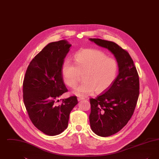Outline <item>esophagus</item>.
Segmentation results:
<instances>
[{
  "mask_svg": "<svg viewBox=\"0 0 159 159\" xmlns=\"http://www.w3.org/2000/svg\"><path fill=\"white\" fill-rule=\"evenodd\" d=\"M84 98H81V97H78L77 98V100H78V101H82V100H84Z\"/></svg>",
  "mask_w": 159,
  "mask_h": 159,
  "instance_id": "esophagus-1",
  "label": "esophagus"
}]
</instances>
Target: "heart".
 <instances>
[{
    "label": "heart",
    "mask_w": 159,
    "mask_h": 159,
    "mask_svg": "<svg viewBox=\"0 0 159 159\" xmlns=\"http://www.w3.org/2000/svg\"><path fill=\"white\" fill-rule=\"evenodd\" d=\"M75 63L68 60L64 61L61 73L64 82L70 88L75 87L80 75H83L84 82L73 92L80 97L89 95L95 91L97 93L106 91L113 83L119 70L117 61L95 49L77 52Z\"/></svg>",
    "instance_id": "obj_1"
}]
</instances>
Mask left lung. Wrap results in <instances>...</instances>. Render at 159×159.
I'll list each match as a JSON object with an SVG mask.
<instances>
[{"mask_svg": "<svg viewBox=\"0 0 159 159\" xmlns=\"http://www.w3.org/2000/svg\"><path fill=\"white\" fill-rule=\"evenodd\" d=\"M91 42L113 53L119 73L111 86L95 99H90L89 121L97 135L109 136L120 130L133 115L139 93V76L128 52L116 43L100 39Z\"/></svg>", "mask_w": 159, "mask_h": 159, "instance_id": "left-lung-1", "label": "left lung"}]
</instances>
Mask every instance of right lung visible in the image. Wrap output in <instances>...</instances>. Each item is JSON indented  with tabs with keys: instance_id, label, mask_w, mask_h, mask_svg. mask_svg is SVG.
Returning a JSON list of instances; mask_svg holds the SVG:
<instances>
[{
	"instance_id": "1",
	"label": "right lung",
	"mask_w": 159,
	"mask_h": 159,
	"mask_svg": "<svg viewBox=\"0 0 159 159\" xmlns=\"http://www.w3.org/2000/svg\"><path fill=\"white\" fill-rule=\"evenodd\" d=\"M71 46L66 40L48 44L31 60L24 79L23 100L31 121L49 136L67 128L70 113L78 103L76 97L62 99L60 104L55 102L68 91L61 67Z\"/></svg>"
}]
</instances>
